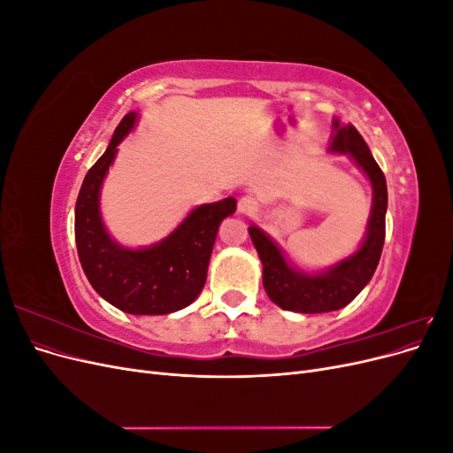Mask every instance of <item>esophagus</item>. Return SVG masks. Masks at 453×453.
Wrapping results in <instances>:
<instances>
[{"label":"esophagus","mask_w":453,"mask_h":453,"mask_svg":"<svg viewBox=\"0 0 453 453\" xmlns=\"http://www.w3.org/2000/svg\"><path fill=\"white\" fill-rule=\"evenodd\" d=\"M258 210V202L253 196H242L238 200V213L240 215H253Z\"/></svg>","instance_id":"34e87169"}]
</instances>
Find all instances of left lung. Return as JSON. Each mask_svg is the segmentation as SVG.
Returning a JSON list of instances; mask_svg holds the SVG:
<instances>
[{
  "mask_svg": "<svg viewBox=\"0 0 453 453\" xmlns=\"http://www.w3.org/2000/svg\"><path fill=\"white\" fill-rule=\"evenodd\" d=\"M328 153L348 155L372 187V208L359 248L336 265L318 272L293 266L270 234L251 225L250 236L263 263V285L273 304L298 313H325L348 306L372 280L386 240L388 183L363 135L351 125L333 119Z\"/></svg>",
  "mask_w": 453,
  "mask_h": 453,
  "instance_id": "1",
  "label": "left lung"
}]
</instances>
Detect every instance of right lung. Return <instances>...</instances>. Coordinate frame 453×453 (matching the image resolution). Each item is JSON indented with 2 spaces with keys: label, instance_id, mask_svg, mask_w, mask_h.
Returning a JSON list of instances; mask_svg holds the SVG:
<instances>
[{
  "label": "right lung",
  "instance_id": "obj_1",
  "mask_svg": "<svg viewBox=\"0 0 453 453\" xmlns=\"http://www.w3.org/2000/svg\"><path fill=\"white\" fill-rule=\"evenodd\" d=\"M138 119L135 111L125 115L105 153L85 175L75 203V242L85 276L109 304L134 315H166L187 308L202 293L219 225L236 211V200L196 205L166 238L147 248L119 243L105 228L100 196L119 145Z\"/></svg>",
  "mask_w": 453,
  "mask_h": 453
}]
</instances>
